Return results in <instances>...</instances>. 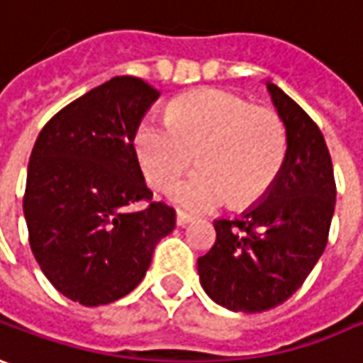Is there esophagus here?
Returning a JSON list of instances; mask_svg holds the SVG:
<instances>
[{"label": "esophagus", "instance_id": "esophagus-1", "mask_svg": "<svg viewBox=\"0 0 363 363\" xmlns=\"http://www.w3.org/2000/svg\"><path fill=\"white\" fill-rule=\"evenodd\" d=\"M191 221H194V218H191V216H187V213H182V211H177L176 223L179 225V228H186L187 223H191Z\"/></svg>", "mask_w": 363, "mask_h": 363}]
</instances>
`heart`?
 <instances>
[{
    "label": "heart",
    "instance_id": "b5f03b06",
    "mask_svg": "<svg viewBox=\"0 0 363 363\" xmlns=\"http://www.w3.org/2000/svg\"><path fill=\"white\" fill-rule=\"evenodd\" d=\"M133 150L153 186L165 189L179 210L211 211L230 201L247 208L278 182L288 157V130L276 111L254 108L223 89H198L167 106V123L143 118L133 131Z\"/></svg>",
    "mask_w": 363,
    "mask_h": 363
}]
</instances>
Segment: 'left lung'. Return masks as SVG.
Wrapping results in <instances>:
<instances>
[{"label":"left lung","mask_w":363,"mask_h":363,"mask_svg":"<svg viewBox=\"0 0 363 363\" xmlns=\"http://www.w3.org/2000/svg\"><path fill=\"white\" fill-rule=\"evenodd\" d=\"M266 87L288 130L286 165L240 218L213 221L216 244L198 259L203 291L232 312H266L294 296L322 257L334 218V167L322 131L278 85Z\"/></svg>","instance_id":"left-lung-1"}]
</instances>
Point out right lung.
Wrapping results in <instances>:
<instances>
[{
	"instance_id": "obj_1",
	"label": "right lung",
	"mask_w": 363,
	"mask_h": 363,
	"mask_svg": "<svg viewBox=\"0 0 363 363\" xmlns=\"http://www.w3.org/2000/svg\"><path fill=\"white\" fill-rule=\"evenodd\" d=\"M157 89L121 75L57 111L31 150L23 216L51 286L82 306H104L140 286L160 240L176 228L152 199L133 150L135 125Z\"/></svg>"
}]
</instances>
